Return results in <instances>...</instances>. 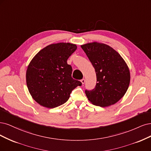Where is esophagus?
<instances>
[{
    "mask_svg": "<svg viewBox=\"0 0 151 151\" xmlns=\"http://www.w3.org/2000/svg\"><path fill=\"white\" fill-rule=\"evenodd\" d=\"M81 82L82 83V84H83V85L85 84V80L84 78H83L82 80H81Z\"/></svg>",
    "mask_w": 151,
    "mask_h": 151,
    "instance_id": "obj_1",
    "label": "esophagus"
}]
</instances>
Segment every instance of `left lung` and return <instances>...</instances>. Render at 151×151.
<instances>
[{
    "mask_svg": "<svg viewBox=\"0 0 151 151\" xmlns=\"http://www.w3.org/2000/svg\"><path fill=\"white\" fill-rule=\"evenodd\" d=\"M95 68L96 83L85 90L92 104L101 107L114 105L122 98L130 83V71L125 61L112 47L94 42L81 46Z\"/></svg>",
    "mask_w": 151,
    "mask_h": 151,
    "instance_id": "8db88e82",
    "label": "left lung"
}]
</instances>
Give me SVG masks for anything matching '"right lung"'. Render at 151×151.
Returning <instances> with one entry per match:
<instances>
[{"mask_svg":"<svg viewBox=\"0 0 151 151\" xmlns=\"http://www.w3.org/2000/svg\"><path fill=\"white\" fill-rule=\"evenodd\" d=\"M77 46L70 43L52 44L34 57L26 71L27 86L33 99L47 108L59 106L68 100L71 91L81 82L71 77L67 60Z\"/></svg>","mask_w":151,"mask_h":151,"instance_id":"right-lung-1","label":"right lung"}]
</instances>
